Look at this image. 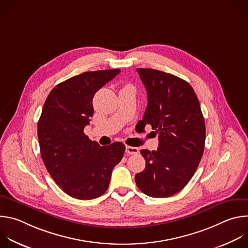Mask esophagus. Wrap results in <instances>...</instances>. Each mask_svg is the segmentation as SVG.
<instances>
[{
  "instance_id": "obj_1",
  "label": "esophagus",
  "mask_w": 248,
  "mask_h": 248,
  "mask_svg": "<svg viewBox=\"0 0 248 248\" xmlns=\"http://www.w3.org/2000/svg\"><path fill=\"white\" fill-rule=\"evenodd\" d=\"M125 152L128 155H136L139 153V149L136 147H132V146H126L125 147Z\"/></svg>"
}]
</instances>
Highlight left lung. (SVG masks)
<instances>
[{
	"mask_svg": "<svg viewBox=\"0 0 248 248\" xmlns=\"http://www.w3.org/2000/svg\"><path fill=\"white\" fill-rule=\"evenodd\" d=\"M148 103L140 126L156 130L159 147L140 153L146 161L135 174L137 187L148 196L164 198L181 191L193 176L203 155L205 123L198 98L188 82L152 68H136Z\"/></svg>",
	"mask_w": 248,
	"mask_h": 248,
	"instance_id": "obj_1",
	"label": "left lung"
}]
</instances>
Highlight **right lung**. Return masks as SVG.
<instances>
[{"label": "right lung", "instance_id": "1", "mask_svg": "<svg viewBox=\"0 0 248 248\" xmlns=\"http://www.w3.org/2000/svg\"><path fill=\"white\" fill-rule=\"evenodd\" d=\"M121 69L86 72L52 89L43 106L37 132L41 157L55 183L69 196L94 199L108 189L114 167L125 146H100L83 132L93 116L95 93Z\"/></svg>", "mask_w": 248, "mask_h": 248}]
</instances>
